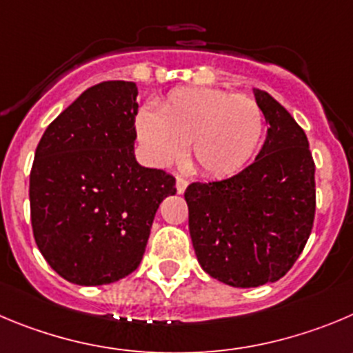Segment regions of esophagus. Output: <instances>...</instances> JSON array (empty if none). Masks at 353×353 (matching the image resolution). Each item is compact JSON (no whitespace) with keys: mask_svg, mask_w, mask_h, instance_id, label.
I'll return each instance as SVG.
<instances>
[{"mask_svg":"<svg viewBox=\"0 0 353 353\" xmlns=\"http://www.w3.org/2000/svg\"><path fill=\"white\" fill-rule=\"evenodd\" d=\"M188 186V179L183 176H177L176 177V188H177V193H184V190H186Z\"/></svg>","mask_w":353,"mask_h":353,"instance_id":"1","label":"esophagus"}]
</instances>
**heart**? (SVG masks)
I'll use <instances>...</instances> for the list:
<instances>
[{"label":"heart","instance_id":"1","mask_svg":"<svg viewBox=\"0 0 353 353\" xmlns=\"http://www.w3.org/2000/svg\"><path fill=\"white\" fill-rule=\"evenodd\" d=\"M265 117L249 95L219 88H177L158 102L157 113L141 110L136 134L154 165L179 160L190 144L196 169L210 177L240 172L258 151Z\"/></svg>","mask_w":353,"mask_h":353}]
</instances>
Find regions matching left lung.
Returning a JSON list of instances; mask_svg holds the SVG:
<instances>
[{
	"mask_svg": "<svg viewBox=\"0 0 353 353\" xmlns=\"http://www.w3.org/2000/svg\"><path fill=\"white\" fill-rule=\"evenodd\" d=\"M254 95L270 125L256 160L235 176L196 181L184 192L199 263L233 288L282 279L315 219V163L305 130L268 92L254 88Z\"/></svg>",
	"mask_w": 353,
	"mask_h": 353,
	"instance_id": "1",
	"label": "left lung"
}]
</instances>
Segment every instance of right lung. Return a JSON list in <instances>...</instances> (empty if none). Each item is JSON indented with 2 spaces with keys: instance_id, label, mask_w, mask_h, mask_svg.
I'll return each mask as SVG.
<instances>
[{
  "instance_id": "obj_1",
  "label": "right lung",
  "mask_w": 353,
  "mask_h": 353,
  "mask_svg": "<svg viewBox=\"0 0 353 353\" xmlns=\"http://www.w3.org/2000/svg\"><path fill=\"white\" fill-rule=\"evenodd\" d=\"M134 81L85 90L47 127L29 176L36 245L68 282L104 285L139 266L158 205L176 179L134 157Z\"/></svg>"
}]
</instances>
